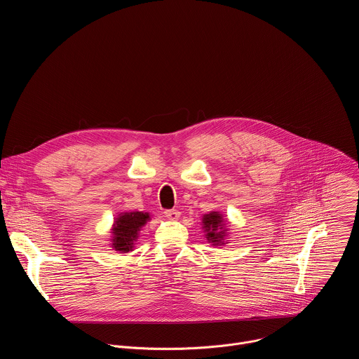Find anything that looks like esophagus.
<instances>
[{
    "mask_svg": "<svg viewBox=\"0 0 359 359\" xmlns=\"http://www.w3.org/2000/svg\"><path fill=\"white\" fill-rule=\"evenodd\" d=\"M165 215H166V217H168V219H170V220H177V219L180 217V212H179V210H176V209L166 210V212H165Z\"/></svg>",
    "mask_w": 359,
    "mask_h": 359,
    "instance_id": "obj_1",
    "label": "esophagus"
}]
</instances>
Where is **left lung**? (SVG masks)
Segmentation results:
<instances>
[{"instance_id":"obj_1","label":"left lung","mask_w":359,"mask_h":359,"mask_svg":"<svg viewBox=\"0 0 359 359\" xmlns=\"http://www.w3.org/2000/svg\"><path fill=\"white\" fill-rule=\"evenodd\" d=\"M203 229L206 231V238L209 243L213 245H220L226 244L224 238L227 236V229H226V220L223 219V215L219 212H212L209 215H204L201 219Z\"/></svg>"}]
</instances>
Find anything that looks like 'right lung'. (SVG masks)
Returning a JSON list of instances; mask_svg holds the SVG:
<instances>
[{"label":"right lung","instance_id":"add662e5","mask_svg":"<svg viewBox=\"0 0 359 359\" xmlns=\"http://www.w3.org/2000/svg\"><path fill=\"white\" fill-rule=\"evenodd\" d=\"M150 220L149 213L143 212H126L121 213L112 227L111 245L121 252H129L135 247V241L139 237L140 229Z\"/></svg>","mask_w":359,"mask_h":359}]
</instances>
